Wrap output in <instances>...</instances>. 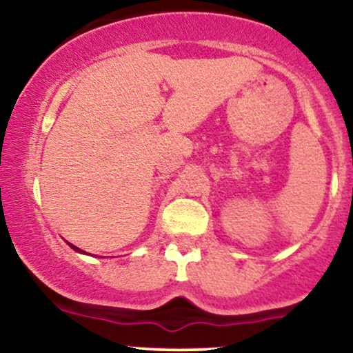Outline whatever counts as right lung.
<instances>
[{"label":"right lung","instance_id":"right-lung-1","mask_svg":"<svg viewBox=\"0 0 353 353\" xmlns=\"http://www.w3.org/2000/svg\"><path fill=\"white\" fill-rule=\"evenodd\" d=\"M71 247H72V249H74V250H78V252H83V250L78 249V247H76V245H71Z\"/></svg>","mask_w":353,"mask_h":353}]
</instances>
